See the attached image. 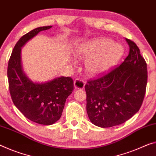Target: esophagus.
<instances>
[{
    "label": "esophagus",
    "mask_w": 156,
    "mask_h": 156,
    "mask_svg": "<svg viewBox=\"0 0 156 156\" xmlns=\"http://www.w3.org/2000/svg\"><path fill=\"white\" fill-rule=\"evenodd\" d=\"M85 80H83V79L80 78H76L75 80H74V87L75 89H83L85 87Z\"/></svg>",
    "instance_id": "obj_1"
}]
</instances>
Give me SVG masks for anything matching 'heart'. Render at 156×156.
Instances as JSON below:
<instances>
[{
    "mask_svg": "<svg viewBox=\"0 0 156 156\" xmlns=\"http://www.w3.org/2000/svg\"><path fill=\"white\" fill-rule=\"evenodd\" d=\"M120 44L107 37L94 39L83 44L77 51L79 58H90L86 63V71L91 76L99 75L109 70L123 55Z\"/></svg>",
    "mask_w": 156,
    "mask_h": 156,
    "instance_id": "1",
    "label": "heart"
}]
</instances>
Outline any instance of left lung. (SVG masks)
Segmentation results:
<instances>
[{
    "mask_svg": "<svg viewBox=\"0 0 156 156\" xmlns=\"http://www.w3.org/2000/svg\"><path fill=\"white\" fill-rule=\"evenodd\" d=\"M128 55L119 66L87 81V112L91 122L109 128L126 122L140 109L147 84V65L136 44L126 39Z\"/></svg>",
    "mask_w": 156,
    "mask_h": 156,
    "instance_id": "1",
    "label": "left lung"
}]
</instances>
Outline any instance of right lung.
Masks as SVG:
<instances>
[{
    "instance_id": "add662e5",
    "label": "right lung",
    "mask_w": 156,
    "mask_h": 156,
    "mask_svg": "<svg viewBox=\"0 0 156 156\" xmlns=\"http://www.w3.org/2000/svg\"><path fill=\"white\" fill-rule=\"evenodd\" d=\"M51 27H39L21 37L14 47L7 66L9 93L14 104L29 120L43 125H51L60 119L66 98L73 90V80L62 76L46 83L32 82L22 70L21 48L39 32Z\"/></svg>"
}]
</instances>
